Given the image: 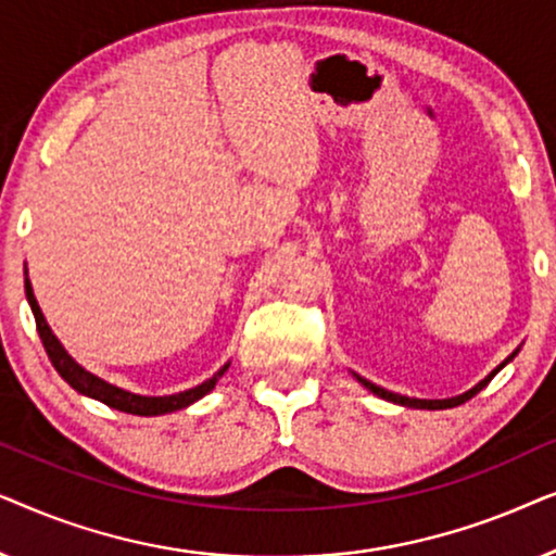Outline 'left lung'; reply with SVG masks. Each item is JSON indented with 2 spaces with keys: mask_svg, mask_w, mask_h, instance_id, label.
I'll list each match as a JSON object with an SVG mask.
<instances>
[{
  "mask_svg": "<svg viewBox=\"0 0 556 556\" xmlns=\"http://www.w3.org/2000/svg\"><path fill=\"white\" fill-rule=\"evenodd\" d=\"M514 356H516V352H514L511 356H508V359H506L504 364H498V367H496V369H493V371H491V375L483 379V382H478V384L473 387V390H468L466 394H458V397H451V400H415V397H402V394L387 392V390H382V387H377V384H371V382H367V379H362V377H356V379H359V382H362L364 387H367V390H369V392H375V394H377V397H382V400H387V402H394V405H405V407H417V409H445V407H458V405H463V402H468L470 397H476V394H478V392H481V390H483V387H485V384H489V382H491V379H493V377H496V375H498V371L506 367V364H508V362H511V359H514Z\"/></svg>",
  "mask_w": 556,
  "mask_h": 556,
  "instance_id": "1",
  "label": "left lung"
}]
</instances>
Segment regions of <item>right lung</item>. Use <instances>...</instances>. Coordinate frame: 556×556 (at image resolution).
I'll return each instance as SVG.
<instances>
[{
    "mask_svg": "<svg viewBox=\"0 0 556 556\" xmlns=\"http://www.w3.org/2000/svg\"><path fill=\"white\" fill-rule=\"evenodd\" d=\"M25 293H27L29 308H33V314H35L37 333H40L45 352H48L52 367L58 369V375L63 377L65 382L73 387V390H78L80 394H88V397L103 402V405H109L113 409H121V413L151 417V415H164V413H174V409L189 407V405H192V402L204 397V394H207L212 387L217 384V379L225 375L227 367H230V364H225V367L219 369L215 377L207 379V382H202L200 387H192V390H187V392L169 394V397H141V394H131V392H126V390H118V387L103 382L101 377L90 375V371L83 369L80 364H75L73 356L67 354L63 346H60V341L55 339V333L50 331L48 321H45L40 306H37V299H35V293H33V286H29V278H25Z\"/></svg>",
    "mask_w": 556,
    "mask_h": 556,
    "instance_id": "obj_1",
    "label": "right lung"
}]
</instances>
